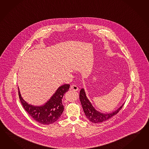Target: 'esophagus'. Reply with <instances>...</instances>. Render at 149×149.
<instances>
[{
    "mask_svg": "<svg viewBox=\"0 0 149 149\" xmlns=\"http://www.w3.org/2000/svg\"><path fill=\"white\" fill-rule=\"evenodd\" d=\"M70 89L73 90L74 91H77L79 90L78 86H77L75 84H73L70 86Z\"/></svg>",
    "mask_w": 149,
    "mask_h": 149,
    "instance_id": "34e87169",
    "label": "esophagus"
}]
</instances>
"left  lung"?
<instances>
[{"mask_svg":"<svg viewBox=\"0 0 149 149\" xmlns=\"http://www.w3.org/2000/svg\"><path fill=\"white\" fill-rule=\"evenodd\" d=\"M79 100L82 106L83 111L85 113L86 118L90 121L94 123H103L105 121L110 119L112 116L116 115L122 109L124 104L116 111L111 113L104 114L97 111L94 109L92 104L87 98L85 91L83 89L81 90L79 92Z\"/></svg>","mask_w":149,"mask_h":149,"instance_id":"left-lung-1","label":"left lung"}]
</instances>
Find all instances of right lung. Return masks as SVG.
I'll return each instance as SVG.
<instances>
[{
  "label": "right lung",
  "mask_w": 149,
  "mask_h": 149,
  "mask_svg": "<svg viewBox=\"0 0 149 149\" xmlns=\"http://www.w3.org/2000/svg\"><path fill=\"white\" fill-rule=\"evenodd\" d=\"M70 86L68 84L60 86L51 99L40 106L28 104L21 97L19 88L18 93L21 103L27 113L37 122L48 125L56 122L63 113L64 107L62 99L64 94L68 91Z\"/></svg>",
  "instance_id": "add662e5"
}]
</instances>
